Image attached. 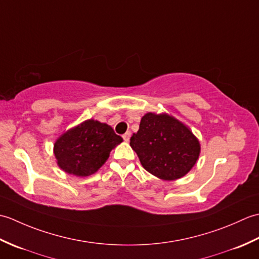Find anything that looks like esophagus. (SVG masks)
I'll use <instances>...</instances> for the list:
<instances>
[{
	"mask_svg": "<svg viewBox=\"0 0 259 259\" xmlns=\"http://www.w3.org/2000/svg\"><path fill=\"white\" fill-rule=\"evenodd\" d=\"M130 136H131V133H130V131H126V133L122 136V137H123V139H124V141H129V139H130Z\"/></svg>",
	"mask_w": 259,
	"mask_h": 259,
	"instance_id": "34e87169",
	"label": "esophagus"
}]
</instances>
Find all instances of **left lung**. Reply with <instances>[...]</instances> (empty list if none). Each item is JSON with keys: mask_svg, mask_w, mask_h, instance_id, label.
Segmentation results:
<instances>
[{"mask_svg": "<svg viewBox=\"0 0 259 259\" xmlns=\"http://www.w3.org/2000/svg\"><path fill=\"white\" fill-rule=\"evenodd\" d=\"M130 146L142 167L163 180L184 177L200 153L199 141L188 126L166 113H146L138 133L130 138Z\"/></svg>", "mask_w": 259, "mask_h": 259, "instance_id": "obj_1", "label": "left lung"}]
</instances>
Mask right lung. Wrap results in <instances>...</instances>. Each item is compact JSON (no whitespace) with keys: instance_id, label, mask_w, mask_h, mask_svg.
<instances>
[{"instance_id":"add662e5","label":"right lung","mask_w":259,"mask_h":259,"mask_svg":"<svg viewBox=\"0 0 259 259\" xmlns=\"http://www.w3.org/2000/svg\"><path fill=\"white\" fill-rule=\"evenodd\" d=\"M121 142L122 138L111 126L90 119L60 136L53 151L63 171L87 177L101 168L110 151Z\"/></svg>"}]
</instances>
